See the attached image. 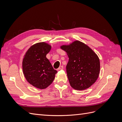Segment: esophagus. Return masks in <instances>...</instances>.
<instances>
[{"label":"esophagus","instance_id":"1","mask_svg":"<svg viewBox=\"0 0 122 122\" xmlns=\"http://www.w3.org/2000/svg\"><path fill=\"white\" fill-rule=\"evenodd\" d=\"M63 69H64V67L62 66H60V67L58 68V70H62Z\"/></svg>","mask_w":122,"mask_h":122}]
</instances>
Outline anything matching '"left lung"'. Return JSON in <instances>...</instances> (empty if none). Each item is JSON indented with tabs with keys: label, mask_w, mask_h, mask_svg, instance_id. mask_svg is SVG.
I'll list each match as a JSON object with an SVG mask.
<instances>
[{
	"label": "left lung",
	"mask_w": 122,
	"mask_h": 122,
	"mask_svg": "<svg viewBox=\"0 0 122 122\" xmlns=\"http://www.w3.org/2000/svg\"><path fill=\"white\" fill-rule=\"evenodd\" d=\"M61 48L69 57L66 71L70 86L76 90L90 87L97 80L100 73V64L97 55L79 41Z\"/></svg>",
	"instance_id": "1"
}]
</instances>
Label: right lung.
<instances>
[{"instance_id": "right-lung-1", "label": "right lung", "mask_w": 122, "mask_h": 122, "mask_svg": "<svg viewBox=\"0 0 122 122\" xmlns=\"http://www.w3.org/2000/svg\"><path fill=\"white\" fill-rule=\"evenodd\" d=\"M51 48V46L45 42L35 44L29 48L23 60V72L26 79L40 89L50 86L57 73L46 57Z\"/></svg>"}]
</instances>
